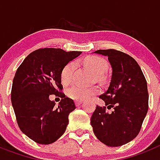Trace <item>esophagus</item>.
Here are the masks:
<instances>
[{
  "label": "esophagus",
  "instance_id": "esophagus-1",
  "mask_svg": "<svg viewBox=\"0 0 160 160\" xmlns=\"http://www.w3.org/2000/svg\"><path fill=\"white\" fill-rule=\"evenodd\" d=\"M81 101H75V104H76V106H79V105H81Z\"/></svg>",
  "mask_w": 160,
  "mask_h": 160
}]
</instances>
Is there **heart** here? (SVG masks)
Returning <instances> with one entry per match:
<instances>
[{
  "label": "heart",
  "mask_w": 160,
  "mask_h": 160,
  "mask_svg": "<svg viewBox=\"0 0 160 160\" xmlns=\"http://www.w3.org/2000/svg\"><path fill=\"white\" fill-rule=\"evenodd\" d=\"M84 65L88 67L95 73L96 78L101 80L103 75L108 68V63L101 57L92 55L83 60ZM76 69V63L69 62L63 67L61 72V80L63 84H68L72 80L73 73ZM98 92V89L96 87H83L80 85H73L67 90V96L76 101H83L89 99L92 96H95Z\"/></svg>",
  "instance_id": "b5f03b06"
}]
</instances>
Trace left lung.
Wrapping results in <instances>:
<instances>
[{"label": "left lung", "instance_id": "1", "mask_svg": "<svg viewBox=\"0 0 160 160\" xmlns=\"http://www.w3.org/2000/svg\"><path fill=\"white\" fill-rule=\"evenodd\" d=\"M95 53L108 57L112 67L109 88L99 98L106 107L97 105L91 117L93 132L101 142L120 147L138 135L148 111L147 80L133 57L114 49Z\"/></svg>", "mask_w": 160, "mask_h": 160}]
</instances>
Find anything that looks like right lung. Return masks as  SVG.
<instances>
[{"label":"right lung","mask_w":160,"mask_h":160,"mask_svg":"<svg viewBox=\"0 0 160 160\" xmlns=\"http://www.w3.org/2000/svg\"><path fill=\"white\" fill-rule=\"evenodd\" d=\"M80 54L40 48L31 52L17 69L11 91L17 122L20 130L37 143H52L66 130L68 115L76 105L62 92L61 72ZM53 94L62 98L58 107L49 100Z\"/></svg>","instance_id":"add662e5"}]
</instances>
